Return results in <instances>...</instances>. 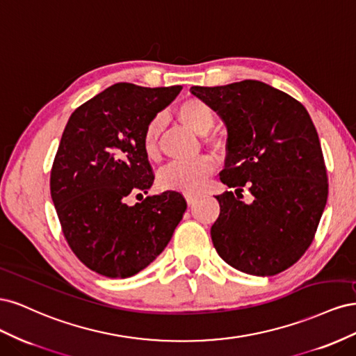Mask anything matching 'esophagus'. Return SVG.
Wrapping results in <instances>:
<instances>
[{"label": "esophagus", "mask_w": 356, "mask_h": 356, "mask_svg": "<svg viewBox=\"0 0 356 356\" xmlns=\"http://www.w3.org/2000/svg\"><path fill=\"white\" fill-rule=\"evenodd\" d=\"M186 200H187V203H188V204H193V203H195V200H196V196L187 195V196H186Z\"/></svg>", "instance_id": "esophagus-1"}]
</instances>
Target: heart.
Listing matches in <instances>:
<instances>
[{
	"mask_svg": "<svg viewBox=\"0 0 356 356\" xmlns=\"http://www.w3.org/2000/svg\"><path fill=\"white\" fill-rule=\"evenodd\" d=\"M177 118L181 124H184L190 131L197 135L208 134L215 122V115L211 106L195 96L182 99L175 110ZM163 131V118L160 115L153 117L143 132V149L148 159H156L159 156V141ZM209 145L213 148H221L222 144L218 138H208ZM213 172V163L208 157H197L191 161H177L165 166L159 172L157 184L165 191H179L191 195L197 193L204 181Z\"/></svg>",
	"mask_w": 356,
	"mask_h": 356,
	"instance_id": "b5f03b06",
	"label": "heart"
}]
</instances>
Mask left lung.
<instances>
[{"mask_svg":"<svg viewBox=\"0 0 356 356\" xmlns=\"http://www.w3.org/2000/svg\"><path fill=\"white\" fill-rule=\"evenodd\" d=\"M190 92L227 127L220 179L233 191L215 196L220 215L211 227L222 260L254 276L293 266L314 241L328 197L321 143L307 110L293 96L257 80ZM246 188L250 202L240 200Z\"/></svg>","mask_w":356,"mask_h":356,"instance_id":"obj_1","label":"left lung"}]
</instances>
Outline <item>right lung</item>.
Returning a JSON list of instances; mask_svg holds the SVG:
<instances>
[{
	"label": "right lung",
	"instance_id": "obj_1",
	"mask_svg": "<svg viewBox=\"0 0 356 356\" xmlns=\"http://www.w3.org/2000/svg\"><path fill=\"white\" fill-rule=\"evenodd\" d=\"M181 89L113 84L80 105L62 134L51 200L72 252L102 276L124 279L153 263L187 209L177 191L127 204L131 195H147L154 181L143 149L144 129Z\"/></svg>",
	"mask_w": 356,
	"mask_h": 356
}]
</instances>
